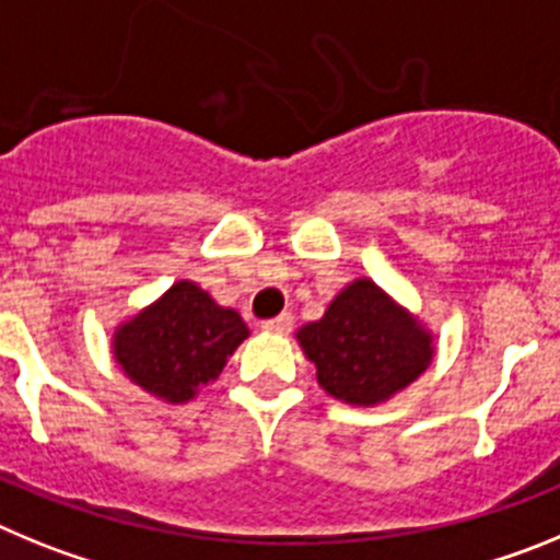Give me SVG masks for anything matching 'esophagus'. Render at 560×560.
<instances>
[{
  "label": "esophagus",
  "mask_w": 560,
  "mask_h": 560,
  "mask_svg": "<svg viewBox=\"0 0 560 560\" xmlns=\"http://www.w3.org/2000/svg\"><path fill=\"white\" fill-rule=\"evenodd\" d=\"M291 325H294V316L280 314V316H275V319H266L264 330H271V334H289Z\"/></svg>",
  "instance_id": "34e87169"
}]
</instances>
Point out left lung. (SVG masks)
<instances>
[{
	"mask_svg": "<svg viewBox=\"0 0 560 560\" xmlns=\"http://www.w3.org/2000/svg\"><path fill=\"white\" fill-rule=\"evenodd\" d=\"M319 387L350 407L384 404L427 373L434 336L370 277L330 300L323 319L296 330Z\"/></svg>",
	"mask_w": 560,
	"mask_h": 560,
	"instance_id": "left-lung-1",
	"label": "left lung"
}]
</instances>
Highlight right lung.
I'll return each instance as SVG.
<instances>
[{"instance_id":"obj_1","label":"right lung","mask_w":560,"mask_h":560,"mask_svg":"<svg viewBox=\"0 0 560 560\" xmlns=\"http://www.w3.org/2000/svg\"><path fill=\"white\" fill-rule=\"evenodd\" d=\"M249 336L241 314L224 308L192 280L117 325L112 353L137 387L165 404H187L219 378L226 359Z\"/></svg>"}]
</instances>
